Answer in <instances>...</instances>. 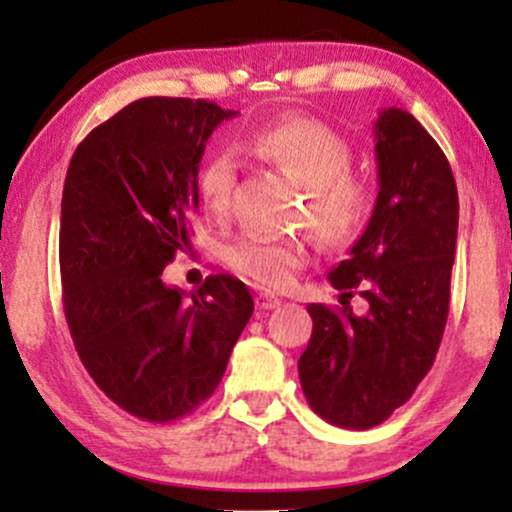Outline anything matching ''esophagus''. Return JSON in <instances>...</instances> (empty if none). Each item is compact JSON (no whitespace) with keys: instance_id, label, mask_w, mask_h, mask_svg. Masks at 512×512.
<instances>
[{"instance_id":"obj_1","label":"esophagus","mask_w":512,"mask_h":512,"mask_svg":"<svg viewBox=\"0 0 512 512\" xmlns=\"http://www.w3.org/2000/svg\"><path fill=\"white\" fill-rule=\"evenodd\" d=\"M257 308L260 310H274L281 305V298H276L274 293H257Z\"/></svg>"}]
</instances>
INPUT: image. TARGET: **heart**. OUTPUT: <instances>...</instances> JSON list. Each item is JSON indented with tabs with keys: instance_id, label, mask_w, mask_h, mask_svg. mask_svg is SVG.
Returning <instances> with one entry per match:
<instances>
[{
	"instance_id": "heart-1",
	"label": "heart",
	"mask_w": 512,
	"mask_h": 512,
	"mask_svg": "<svg viewBox=\"0 0 512 512\" xmlns=\"http://www.w3.org/2000/svg\"><path fill=\"white\" fill-rule=\"evenodd\" d=\"M252 146L303 187L308 195L303 219L327 245H346L361 236L373 214L375 192L363 175L351 173L354 151L334 129L310 117H286L257 129ZM236 175L233 149H219L204 163L197 190L209 214H228ZM221 260L255 286L281 289L308 264L310 252L303 240L243 233L223 243Z\"/></svg>"
}]
</instances>
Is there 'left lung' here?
I'll list each match as a JSON object with an SVG mask.
<instances>
[{"mask_svg": "<svg viewBox=\"0 0 512 512\" xmlns=\"http://www.w3.org/2000/svg\"><path fill=\"white\" fill-rule=\"evenodd\" d=\"M378 202L349 260L330 272L342 308L310 303L313 334L298 361L310 409L366 431L414 395L436 361L450 310L457 185L443 149L407 110L375 122ZM358 292L367 313L348 301Z\"/></svg>", "mask_w": 512, "mask_h": 512, "instance_id": "1", "label": "left lung"}]
</instances>
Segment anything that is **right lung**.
<instances>
[{"mask_svg": "<svg viewBox=\"0 0 512 512\" xmlns=\"http://www.w3.org/2000/svg\"><path fill=\"white\" fill-rule=\"evenodd\" d=\"M236 110L142 98L76 146L62 192V303L76 354L120 409L168 424L219 387L255 303L231 274L187 296L163 267L187 250L204 146Z\"/></svg>", "mask_w": 512, "mask_h": 512, "instance_id": "add662e5", "label": "right lung"}]
</instances>
